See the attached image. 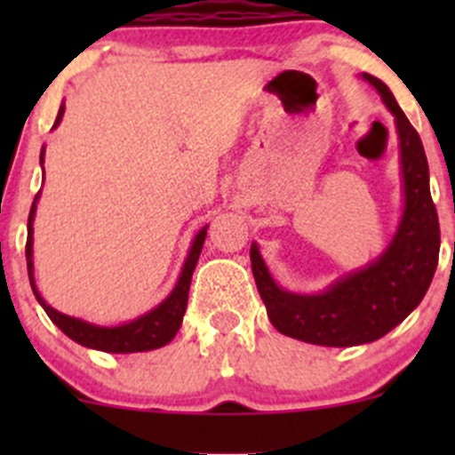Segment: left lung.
Instances as JSON below:
<instances>
[{"instance_id": "left-lung-1", "label": "left lung", "mask_w": 455, "mask_h": 455, "mask_svg": "<svg viewBox=\"0 0 455 455\" xmlns=\"http://www.w3.org/2000/svg\"><path fill=\"white\" fill-rule=\"evenodd\" d=\"M392 112L401 156L403 209L389 244L361 268L334 279L319 292H292L270 275L259 246L251 244V266L270 323L282 334L325 347L371 343L396 328L423 301L440 253L438 213L429 194V164L420 136L389 87L363 72Z\"/></svg>"}]
</instances>
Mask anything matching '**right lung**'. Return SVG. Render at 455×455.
<instances>
[{
	"mask_svg": "<svg viewBox=\"0 0 455 455\" xmlns=\"http://www.w3.org/2000/svg\"><path fill=\"white\" fill-rule=\"evenodd\" d=\"M63 112H66V103H61L57 114V121H54L52 130H57L59 123H61ZM45 158V147L41 149L39 164L44 167ZM45 176V172H44ZM41 198V191L35 196V202H32V209L28 215V242H26V261H28V279L32 292H35L36 301H39L41 308L45 310V315L52 319V323L61 330L63 334L76 341L79 346L90 347V350H100V352H112V355H132V352H147L156 350V347H163L172 341L178 334L182 325V316H185L187 310V299H189V286H191V275H194L196 264H198V257L202 253V246H204L206 240V228L209 224L200 228L194 235L189 246V253H187L185 264H182L180 277H178L176 286L172 288L167 297L160 301L156 308L147 310L145 315L136 316V319L125 321V323L118 325H99L90 323V321L79 319V316L63 315L59 310H54L52 306L45 304V299L41 297L39 288H36L35 282V251H32V233H35V213H36V202Z\"/></svg>",
	"mask_w": 455,
	"mask_h": 455,
	"instance_id": "right-lung-1",
	"label": "right lung"
}]
</instances>
